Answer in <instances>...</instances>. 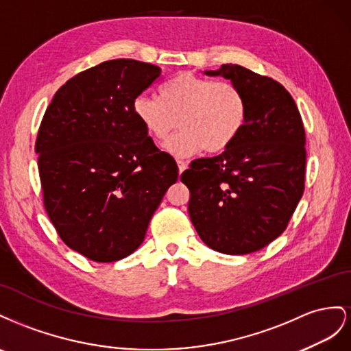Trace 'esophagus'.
<instances>
[{
    "label": "esophagus",
    "mask_w": 351,
    "mask_h": 351,
    "mask_svg": "<svg viewBox=\"0 0 351 351\" xmlns=\"http://www.w3.org/2000/svg\"><path fill=\"white\" fill-rule=\"evenodd\" d=\"M176 163H178V169H179V173H182L184 170L188 167V165H186V162H184V160H176Z\"/></svg>",
    "instance_id": "1"
}]
</instances>
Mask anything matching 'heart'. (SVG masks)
Masks as SVG:
<instances>
[{
  "instance_id": "obj_1",
  "label": "heart",
  "mask_w": 351,
  "mask_h": 351,
  "mask_svg": "<svg viewBox=\"0 0 351 351\" xmlns=\"http://www.w3.org/2000/svg\"><path fill=\"white\" fill-rule=\"evenodd\" d=\"M134 114L157 141H166L179 120L181 132L166 144L175 157H189L203 149L217 154L241 135L248 103L243 89L234 82L182 72L162 86L158 97H136Z\"/></svg>"
}]
</instances>
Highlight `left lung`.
Returning <instances> with one entry per match:
<instances>
[{"label": "left lung", "mask_w": 351, "mask_h": 351, "mask_svg": "<svg viewBox=\"0 0 351 351\" xmlns=\"http://www.w3.org/2000/svg\"><path fill=\"white\" fill-rule=\"evenodd\" d=\"M243 89L248 117L222 154L193 160L181 181L199 238L215 252L248 254L281 235L304 193L306 132L287 89L238 64L207 70Z\"/></svg>", "instance_id": "obj_1"}]
</instances>
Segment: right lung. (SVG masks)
<instances>
[{"label": "right lung", "mask_w": 351, "mask_h": 351, "mask_svg": "<svg viewBox=\"0 0 351 351\" xmlns=\"http://www.w3.org/2000/svg\"><path fill=\"white\" fill-rule=\"evenodd\" d=\"M162 69L131 58L99 63L58 89L39 126L35 152L44 206L63 243L110 263L143 244L152 216L178 181L134 114V101Z\"/></svg>", "instance_id": "add662e5"}]
</instances>
